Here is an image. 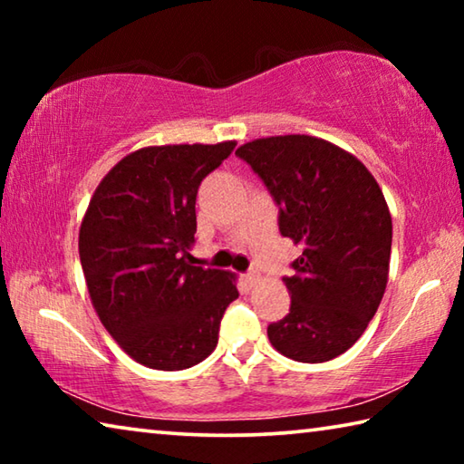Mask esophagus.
<instances>
[{"mask_svg": "<svg viewBox=\"0 0 464 464\" xmlns=\"http://www.w3.org/2000/svg\"><path fill=\"white\" fill-rule=\"evenodd\" d=\"M257 280H260V272H257V270H249V272L246 274V282H247V285H256Z\"/></svg>", "mask_w": 464, "mask_h": 464, "instance_id": "1", "label": "esophagus"}]
</instances>
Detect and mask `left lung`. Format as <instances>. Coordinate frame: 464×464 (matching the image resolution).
I'll list each match as a JSON object with an SVG mask.
<instances>
[{"label": "left lung", "instance_id": "left-lung-1", "mask_svg": "<svg viewBox=\"0 0 464 464\" xmlns=\"http://www.w3.org/2000/svg\"><path fill=\"white\" fill-rule=\"evenodd\" d=\"M235 155L268 188L282 237L303 247L285 276L290 311L268 325L270 342L296 362H327L364 334L387 288L392 223L381 188L324 139H257Z\"/></svg>", "mask_w": 464, "mask_h": 464}]
</instances>
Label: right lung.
Here are the masks:
<instances>
[{
    "mask_svg": "<svg viewBox=\"0 0 464 464\" xmlns=\"http://www.w3.org/2000/svg\"><path fill=\"white\" fill-rule=\"evenodd\" d=\"M235 145L139 149L92 196L80 229L83 276L100 321L139 364L184 371L202 362L239 296L231 272L192 266L188 254L198 188Z\"/></svg>",
    "mask_w": 464,
    "mask_h": 464,
    "instance_id": "add662e5",
    "label": "right lung"
}]
</instances>
